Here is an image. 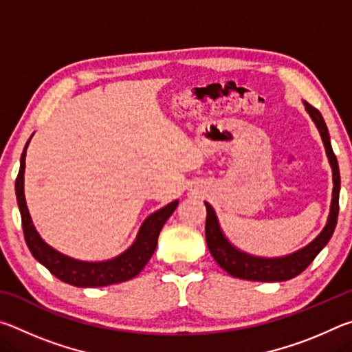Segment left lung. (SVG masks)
I'll return each instance as SVG.
<instances>
[{"instance_id": "obj_1", "label": "left lung", "mask_w": 352, "mask_h": 352, "mask_svg": "<svg viewBox=\"0 0 352 352\" xmlns=\"http://www.w3.org/2000/svg\"><path fill=\"white\" fill-rule=\"evenodd\" d=\"M306 110L311 118L314 119L315 126H317L318 132L323 140V144L326 147V155L329 158L331 168H332V178H333V190H332V204H331V214L327 219V223L324 230L314 239L307 247L301 248L300 252L294 254L285 256V258H254L239 250L234 248L231 243L226 241L222 230H220L216 212L211 208L210 204H205L206 206V223H205V236L208 248L212 254L214 261L222 267V269L230 273L231 276L248 279V281H264V283H278V281H287L300 275L305 272L309 264L317 258V254L324 248V245L333 234L337 225L338 217V194H340V170H338L337 157L331 147L329 132H327L326 122L321 113L312 107L311 104L305 102Z\"/></svg>"}]
</instances>
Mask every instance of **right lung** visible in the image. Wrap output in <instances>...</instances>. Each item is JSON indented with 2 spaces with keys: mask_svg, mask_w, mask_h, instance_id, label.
<instances>
[{
  "mask_svg": "<svg viewBox=\"0 0 352 352\" xmlns=\"http://www.w3.org/2000/svg\"><path fill=\"white\" fill-rule=\"evenodd\" d=\"M28 144L29 141L26 142L25 151L21 153L20 170L15 180V194L21 214L23 234H25L28 248L31 250L34 258L40 264H43L60 281L76 285V287H104V285L127 281V279H132L138 275L144 269L148 259L152 258L158 243L160 231H162L166 220L170 217V214L175 211L178 200L151 214L144 220V223L141 225L140 233L136 236L133 245L127 252L119 254L118 258L105 262H83L68 258V256L58 253L54 248L46 245L43 239L38 236L37 230L34 228L31 216H29L25 200V189H23Z\"/></svg>",
  "mask_w": 352,
  "mask_h": 352,
  "instance_id": "add662e5",
  "label": "right lung"
}]
</instances>
